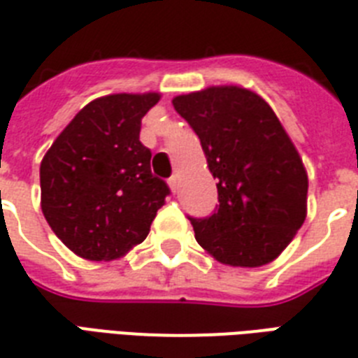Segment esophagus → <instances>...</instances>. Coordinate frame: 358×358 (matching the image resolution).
<instances>
[{
  "label": "esophagus",
  "mask_w": 358,
  "mask_h": 358,
  "mask_svg": "<svg viewBox=\"0 0 358 358\" xmlns=\"http://www.w3.org/2000/svg\"><path fill=\"white\" fill-rule=\"evenodd\" d=\"M169 185H171V191H173L174 195H176V193H178V189H180V180H178V176H176V174L169 178Z\"/></svg>",
  "instance_id": "34e87169"
}]
</instances>
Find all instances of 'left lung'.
Instances as JSON below:
<instances>
[{
    "label": "left lung",
    "instance_id": "8db88e82",
    "mask_svg": "<svg viewBox=\"0 0 358 358\" xmlns=\"http://www.w3.org/2000/svg\"><path fill=\"white\" fill-rule=\"evenodd\" d=\"M199 135L217 180L219 204L187 219L219 262L258 267L275 260L306 217L308 178L273 109L241 87H210L173 100Z\"/></svg>",
    "mask_w": 358,
    "mask_h": 358
}]
</instances>
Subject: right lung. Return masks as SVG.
<instances>
[{
    "mask_svg": "<svg viewBox=\"0 0 358 358\" xmlns=\"http://www.w3.org/2000/svg\"><path fill=\"white\" fill-rule=\"evenodd\" d=\"M159 94H111L87 103L41 163L42 213L87 260H113L145 241L171 193L152 174L141 119Z\"/></svg>",
    "mask_w": 358,
    "mask_h": 358,
    "instance_id": "add662e5",
    "label": "right lung"
}]
</instances>
